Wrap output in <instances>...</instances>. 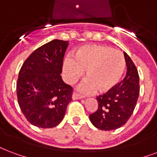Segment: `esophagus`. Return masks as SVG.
<instances>
[{
	"mask_svg": "<svg viewBox=\"0 0 157 157\" xmlns=\"http://www.w3.org/2000/svg\"><path fill=\"white\" fill-rule=\"evenodd\" d=\"M83 97L82 96H80L79 94L77 93H73L72 94V99L73 100H79V99H82Z\"/></svg>",
	"mask_w": 157,
	"mask_h": 157,
	"instance_id": "esophagus-1",
	"label": "esophagus"
}]
</instances>
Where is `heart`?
I'll return each mask as SVG.
<instances>
[{"label": "heart", "mask_w": 157, "mask_h": 157, "mask_svg": "<svg viewBox=\"0 0 157 157\" xmlns=\"http://www.w3.org/2000/svg\"><path fill=\"white\" fill-rule=\"evenodd\" d=\"M126 68L122 52L110 46L90 45L75 52V59L67 57L63 63V72L67 82L74 84L84 75L88 79L82 85L83 94H92L98 89L107 92L119 84Z\"/></svg>", "instance_id": "heart-1"}]
</instances>
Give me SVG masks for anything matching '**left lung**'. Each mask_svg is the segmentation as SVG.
Instances as JSON below:
<instances>
[{
    "mask_svg": "<svg viewBox=\"0 0 157 157\" xmlns=\"http://www.w3.org/2000/svg\"><path fill=\"white\" fill-rule=\"evenodd\" d=\"M126 75L120 84L97 96L98 109L89 116L90 122L96 128L112 131L125 125L134 111L139 97V75L136 67L126 52Z\"/></svg>",
    "mask_w": 157,
    "mask_h": 157,
    "instance_id": "left-lung-1",
    "label": "left lung"
}]
</instances>
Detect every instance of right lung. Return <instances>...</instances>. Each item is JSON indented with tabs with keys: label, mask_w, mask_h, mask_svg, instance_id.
Segmentation results:
<instances>
[{
	"label": "right lung",
	"mask_w": 157,
	"mask_h": 157,
	"mask_svg": "<svg viewBox=\"0 0 157 157\" xmlns=\"http://www.w3.org/2000/svg\"><path fill=\"white\" fill-rule=\"evenodd\" d=\"M68 40H54L31 53L20 70L17 84L19 106L26 120L52 128L63 120L72 88L61 78Z\"/></svg>",
	"instance_id": "1"
}]
</instances>
